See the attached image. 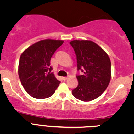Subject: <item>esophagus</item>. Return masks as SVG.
Returning <instances> with one entry per match:
<instances>
[{
	"mask_svg": "<svg viewBox=\"0 0 134 134\" xmlns=\"http://www.w3.org/2000/svg\"><path fill=\"white\" fill-rule=\"evenodd\" d=\"M67 78H67V77H62V80H67Z\"/></svg>",
	"mask_w": 134,
	"mask_h": 134,
	"instance_id": "1",
	"label": "esophagus"
}]
</instances>
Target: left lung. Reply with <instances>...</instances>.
<instances>
[{"label": "left lung", "mask_w": 134, "mask_h": 134, "mask_svg": "<svg viewBox=\"0 0 134 134\" xmlns=\"http://www.w3.org/2000/svg\"><path fill=\"white\" fill-rule=\"evenodd\" d=\"M70 44L75 51L77 70V87L72 91L74 97L82 101H91L101 95L111 79V62L108 55L100 47L89 40H73Z\"/></svg>", "instance_id": "left-lung-1"}]
</instances>
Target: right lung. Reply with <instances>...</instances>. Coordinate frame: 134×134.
<instances>
[{
	"mask_svg": "<svg viewBox=\"0 0 134 134\" xmlns=\"http://www.w3.org/2000/svg\"><path fill=\"white\" fill-rule=\"evenodd\" d=\"M63 43L62 40H41L30 46L21 55L19 76L25 91L34 98L44 99L51 97L60 83L52 72L50 62Z\"/></svg>",
	"mask_w": 134,
	"mask_h": 134,
	"instance_id": "right-lung-1",
	"label": "right lung"
}]
</instances>
